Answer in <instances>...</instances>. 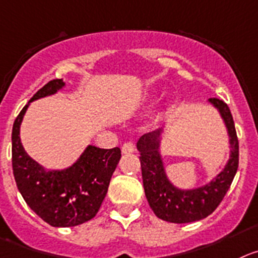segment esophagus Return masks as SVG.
<instances>
[{
	"mask_svg": "<svg viewBox=\"0 0 258 258\" xmlns=\"http://www.w3.org/2000/svg\"><path fill=\"white\" fill-rule=\"evenodd\" d=\"M122 153L123 154H131L135 151V144L132 143V141H128V143H124L123 145H122Z\"/></svg>",
	"mask_w": 258,
	"mask_h": 258,
	"instance_id": "obj_1",
	"label": "esophagus"
}]
</instances>
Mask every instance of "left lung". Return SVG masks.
<instances>
[{"label":"left lung","instance_id":"8db88e82","mask_svg":"<svg viewBox=\"0 0 258 258\" xmlns=\"http://www.w3.org/2000/svg\"><path fill=\"white\" fill-rule=\"evenodd\" d=\"M209 102L219 110L229 135L230 156L224 169L205 186L194 189H180L167 177L160 140L163 128L143 135L137 141L140 153L144 189L154 214L169 223H192L214 213L229 189L239 163V145L233 115L223 100L210 98Z\"/></svg>","mask_w":258,"mask_h":258}]
</instances>
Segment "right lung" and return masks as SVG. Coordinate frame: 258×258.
<instances>
[{
    "instance_id": "1",
    "label": "right lung",
    "mask_w": 258,
    "mask_h": 258,
    "mask_svg": "<svg viewBox=\"0 0 258 258\" xmlns=\"http://www.w3.org/2000/svg\"><path fill=\"white\" fill-rule=\"evenodd\" d=\"M63 86V80L56 79L39 89L16 117L11 136L16 186L29 208L57 228L76 227L96 215L121 159L119 148L89 145L71 167L47 170L26 154L20 141V124L29 104L56 94Z\"/></svg>"
}]
</instances>
